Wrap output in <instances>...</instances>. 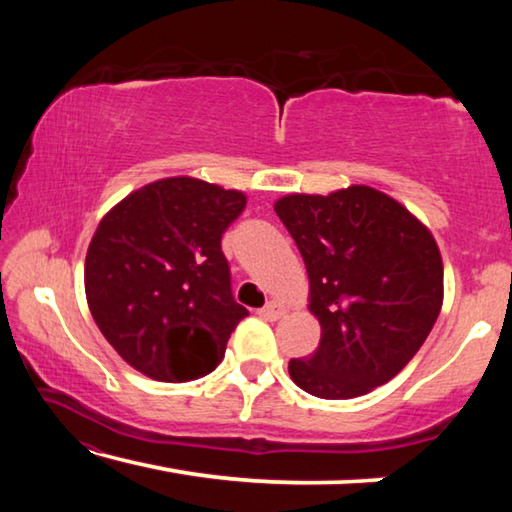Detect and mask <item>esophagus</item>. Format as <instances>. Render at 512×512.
Returning a JSON list of instances; mask_svg holds the SVG:
<instances>
[{
    "mask_svg": "<svg viewBox=\"0 0 512 512\" xmlns=\"http://www.w3.org/2000/svg\"><path fill=\"white\" fill-rule=\"evenodd\" d=\"M284 314H287V309H284V305H280V302H275V300L266 302V307L259 309V316H262L264 320H277Z\"/></svg>",
    "mask_w": 512,
    "mask_h": 512,
    "instance_id": "1",
    "label": "esophagus"
}]
</instances>
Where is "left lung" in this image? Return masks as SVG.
<instances>
[{"instance_id": "1", "label": "left lung", "mask_w": 512, "mask_h": 512, "mask_svg": "<svg viewBox=\"0 0 512 512\" xmlns=\"http://www.w3.org/2000/svg\"><path fill=\"white\" fill-rule=\"evenodd\" d=\"M275 212L305 259L320 323L316 352L289 361L291 379L323 400L391 381L443 307V259L427 225L366 185L282 196Z\"/></svg>"}]
</instances>
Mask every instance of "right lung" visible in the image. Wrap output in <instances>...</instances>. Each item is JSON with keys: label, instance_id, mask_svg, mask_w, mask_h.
Wrapping results in <instances>:
<instances>
[{"label": "right lung", "instance_id": "1", "mask_svg": "<svg viewBox=\"0 0 512 512\" xmlns=\"http://www.w3.org/2000/svg\"><path fill=\"white\" fill-rule=\"evenodd\" d=\"M246 196L205 180L162 178L103 216L85 257L94 323L126 363L158 381L219 366L248 309L232 298L221 250Z\"/></svg>", "mask_w": 512, "mask_h": 512}]
</instances>
